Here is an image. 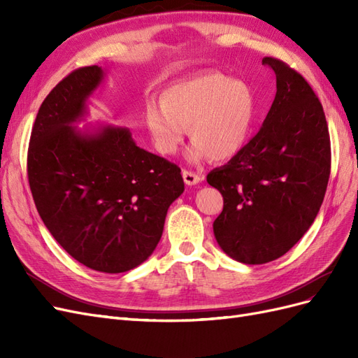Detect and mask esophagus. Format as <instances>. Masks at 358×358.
I'll use <instances>...</instances> for the list:
<instances>
[{
    "label": "esophagus",
    "mask_w": 358,
    "mask_h": 358,
    "mask_svg": "<svg viewBox=\"0 0 358 358\" xmlns=\"http://www.w3.org/2000/svg\"><path fill=\"white\" fill-rule=\"evenodd\" d=\"M182 178L185 180L187 185H197V183L201 180V176L197 175V173H194L191 170H183L182 171Z\"/></svg>",
    "instance_id": "esophagus-1"
}]
</instances>
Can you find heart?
<instances>
[{"label":"heart","instance_id":"obj_1","mask_svg":"<svg viewBox=\"0 0 358 358\" xmlns=\"http://www.w3.org/2000/svg\"><path fill=\"white\" fill-rule=\"evenodd\" d=\"M149 101L145 122L161 155H175L188 134L191 159H230L243 149L254 121L255 100L249 86L218 71H206L173 83Z\"/></svg>","mask_w":358,"mask_h":358}]
</instances>
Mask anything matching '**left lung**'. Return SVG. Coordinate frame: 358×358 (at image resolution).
Here are the masks:
<instances>
[{"label": "left lung", "instance_id": "left-lung-1", "mask_svg": "<svg viewBox=\"0 0 358 358\" xmlns=\"http://www.w3.org/2000/svg\"><path fill=\"white\" fill-rule=\"evenodd\" d=\"M263 64L276 74L272 107L241 152L208 175L224 199L216 242L245 264L273 262L301 239L320 212L331 164L326 115L310 85L276 58Z\"/></svg>", "mask_w": 358, "mask_h": 358}]
</instances>
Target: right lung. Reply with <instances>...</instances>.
<instances>
[{
  "instance_id": "add662e5",
  "label": "right lung",
  "mask_w": 358,
  "mask_h": 358,
  "mask_svg": "<svg viewBox=\"0 0 358 358\" xmlns=\"http://www.w3.org/2000/svg\"><path fill=\"white\" fill-rule=\"evenodd\" d=\"M103 76L99 66L82 67L49 92L32 125L27 169L55 241L86 267L122 273L154 252L185 185L176 164L138 148L127 128L73 127Z\"/></svg>"
}]
</instances>
